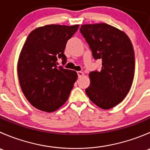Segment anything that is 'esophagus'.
I'll use <instances>...</instances> for the list:
<instances>
[{
  "instance_id": "34e87169",
  "label": "esophagus",
  "mask_w": 150,
  "mask_h": 150,
  "mask_svg": "<svg viewBox=\"0 0 150 150\" xmlns=\"http://www.w3.org/2000/svg\"><path fill=\"white\" fill-rule=\"evenodd\" d=\"M77 73H78V78H81V77L83 76L84 75V73L83 72H81V71H78V72H77Z\"/></svg>"
}]
</instances>
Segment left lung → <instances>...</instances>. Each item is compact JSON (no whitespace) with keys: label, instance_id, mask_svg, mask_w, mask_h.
Wrapping results in <instances>:
<instances>
[{"label":"left lung","instance_id":"8db88e82","mask_svg":"<svg viewBox=\"0 0 150 150\" xmlns=\"http://www.w3.org/2000/svg\"><path fill=\"white\" fill-rule=\"evenodd\" d=\"M80 31L93 58L102 61L100 71L89 73L86 94L100 108H112L126 96L134 80L135 57L131 40L123 31L105 23L83 25Z\"/></svg>","mask_w":150,"mask_h":150}]
</instances>
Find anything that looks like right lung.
I'll return each mask as SVG.
<instances>
[{"label": "right lung", "mask_w": 150, "mask_h": 150, "mask_svg": "<svg viewBox=\"0 0 150 150\" xmlns=\"http://www.w3.org/2000/svg\"><path fill=\"white\" fill-rule=\"evenodd\" d=\"M79 25H48L29 34L17 64L19 85L32 105L51 112L67 100L78 78L75 71L57 67L58 59L67 62L64 51L67 42Z\"/></svg>", "instance_id": "1"}]
</instances>
